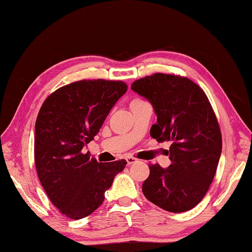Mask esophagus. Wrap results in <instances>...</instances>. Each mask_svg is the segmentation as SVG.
Instances as JSON below:
<instances>
[{
  "instance_id": "34e87169",
  "label": "esophagus",
  "mask_w": 252,
  "mask_h": 252,
  "mask_svg": "<svg viewBox=\"0 0 252 252\" xmlns=\"http://www.w3.org/2000/svg\"><path fill=\"white\" fill-rule=\"evenodd\" d=\"M136 161H138V159H135V158H133V157H126L127 164H133Z\"/></svg>"
}]
</instances>
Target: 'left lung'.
Here are the masks:
<instances>
[{"mask_svg":"<svg viewBox=\"0 0 252 252\" xmlns=\"http://www.w3.org/2000/svg\"><path fill=\"white\" fill-rule=\"evenodd\" d=\"M131 89L152 104L157 125L150 134L170 141L169 168L150 164L142 185L146 198L170 212L194 208L209 190L222 149L216 114L206 93L185 76L156 73L134 81Z\"/></svg>","mask_w":252,"mask_h":252,"instance_id":"left-lung-1","label":"left lung"}]
</instances>
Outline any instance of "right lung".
I'll use <instances>...</instances> for the list:
<instances>
[{
	"label": "right lung",
	"instance_id": "1",
	"mask_svg": "<svg viewBox=\"0 0 252 252\" xmlns=\"http://www.w3.org/2000/svg\"><path fill=\"white\" fill-rule=\"evenodd\" d=\"M122 81L81 80L46 97L35 122L34 160L46 194L59 211L79 220L104 201L126 160L97 162L83 153L110 110L126 92Z\"/></svg>",
	"mask_w": 252,
	"mask_h": 252
}]
</instances>
